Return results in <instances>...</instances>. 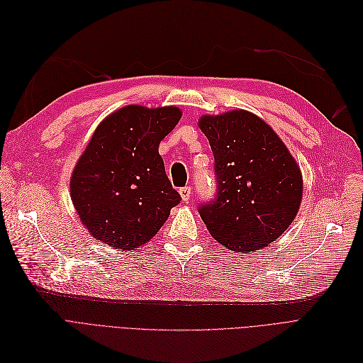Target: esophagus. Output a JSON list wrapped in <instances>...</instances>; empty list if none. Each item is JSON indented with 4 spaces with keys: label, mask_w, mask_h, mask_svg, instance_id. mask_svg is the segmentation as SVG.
I'll use <instances>...</instances> for the list:
<instances>
[{
    "label": "esophagus",
    "mask_w": 363,
    "mask_h": 363,
    "mask_svg": "<svg viewBox=\"0 0 363 363\" xmlns=\"http://www.w3.org/2000/svg\"><path fill=\"white\" fill-rule=\"evenodd\" d=\"M179 192H180V196H182L183 201H189V199H191V195H192V187L191 186L182 187Z\"/></svg>",
    "instance_id": "1"
}]
</instances>
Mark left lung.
<instances>
[{"mask_svg":"<svg viewBox=\"0 0 363 363\" xmlns=\"http://www.w3.org/2000/svg\"><path fill=\"white\" fill-rule=\"evenodd\" d=\"M199 128L214 155L216 198L199 206L211 236L235 252L278 239L296 218L303 177L270 125L244 109L203 115Z\"/></svg>","mask_w":363,"mask_h":363,"instance_id":"left-lung-1","label":"left lung"}]
</instances>
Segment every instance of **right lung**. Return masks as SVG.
Listing matches in <instances>:
<instances>
[{
  "label": "right lung",
  "instance_id": "add662e5",
  "mask_svg": "<svg viewBox=\"0 0 363 363\" xmlns=\"http://www.w3.org/2000/svg\"><path fill=\"white\" fill-rule=\"evenodd\" d=\"M180 118L176 106L128 105L99 124L71 179L75 210L96 239L131 252L158 233L182 201L158 152Z\"/></svg>",
  "mask_w": 363,
  "mask_h": 363
}]
</instances>
